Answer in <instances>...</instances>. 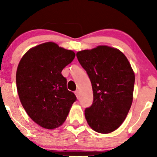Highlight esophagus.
I'll use <instances>...</instances> for the list:
<instances>
[{
	"label": "esophagus",
	"instance_id": "34e87169",
	"mask_svg": "<svg viewBox=\"0 0 157 157\" xmlns=\"http://www.w3.org/2000/svg\"><path fill=\"white\" fill-rule=\"evenodd\" d=\"M75 94H76V96H77V98L79 97V91H78V90L75 91Z\"/></svg>",
	"mask_w": 157,
	"mask_h": 157
}]
</instances>
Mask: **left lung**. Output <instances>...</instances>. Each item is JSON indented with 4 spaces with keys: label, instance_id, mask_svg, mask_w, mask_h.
I'll use <instances>...</instances> for the list:
<instances>
[{
    "label": "left lung",
    "instance_id": "obj_1",
    "mask_svg": "<svg viewBox=\"0 0 157 157\" xmlns=\"http://www.w3.org/2000/svg\"><path fill=\"white\" fill-rule=\"evenodd\" d=\"M76 56L93 89L86 119L96 132H112L123 123L132 106L135 81L132 66L123 53L106 46L78 51Z\"/></svg>",
    "mask_w": 157,
    "mask_h": 157
}]
</instances>
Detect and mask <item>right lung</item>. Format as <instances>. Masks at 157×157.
I'll use <instances>...</instances> for the list:
<instances>
[{
	"instance_id": "add662e5",
	"label": "right lung",
	"mask_w": 157,
	"mask_h": 157,
	"mask_svg": "<svg viewBox=\"0 0 157 157\" xmlns=\"http://www.w3.org/2000/svg\"><path fill=\"white\" fill-rule=\"evenodd\" d=\"M74 58V51L48 42L30 49L19 62L16 86L21 104L30 118L45 128L61 126L76 101L61 74Z\"/></svg>"
}]
</instances>
